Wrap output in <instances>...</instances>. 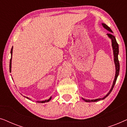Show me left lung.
Returning <instances> with one entry per match:
<instances>
[{"label": "left lung", "mask_w": 127, "mask_h": 127, "mask_svg": "<svg viewBox=\"0 0 127 127\" xmlns=\"http://www.w3.org/2000/svg\"><path fill=\"white\" fill-rule=\"evenodd\" d=\"M102 25H103V27L105 28V29H106L107 30L110 31V32L113 33L112 29H111L107 25H106L105 24H102ZM107 35H108L109 37L110 38L111 40H112V47H113V54H114V63H115L116 70L115 78H114L113 83L112 87V88H111V90H110V91H109L108 94H107L106 96H104L103 98H99V99H93V100H90V99L87 100V99H85L83 98V99L86 102H96V101H99V100L103 99H105L106 97H107L109 94H110L111 93V92H112V91L113 90V88L114 85H115V84H116V80H117L118 76H119V72H120V64H119V59H118V54H119V44H118L117 41H116L115 37H114V36L113 35L112 33H107Z\"/></svg>", "instance_id": "left-lung-1"}]
</instances>
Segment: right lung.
Segmentation results:
<instances>
[{
    "label": "right lung",
    "instance_id": "right-lung-1",
    "mask_svg": "<svg viewBox=\"0 0 127 127\" xmlns=\"http://www.w3.org/2000/svg\"><path fill=\"white\" fill-rule=\"evenodd\" d=\"M12 54H13V47H12L11 50V55L12 56ZM11 59H10V72H11ZM26 98H27V97H26ZM28 99V98H27ZM51 99V97L48 99L47 100H43V101H37V102H39V103H45V102H48L49 100Z\"/></svg>",
    "mask_w": 127,
    "mask_h": 127
}]
</instances>
